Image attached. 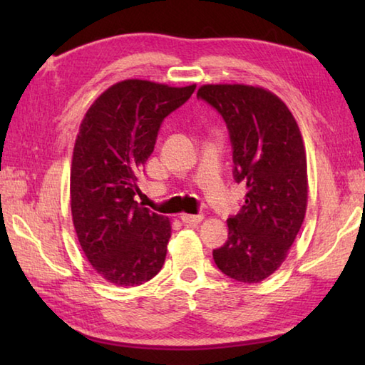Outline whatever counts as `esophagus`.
<instances>
[{
  "label": "esophagus",
  "mask_w": 365,
  "mask_h": 365,
  "mask_svg": "<svg viewBox=\"0 0 365 365\" xmlns=\"http://www.w3.org/2000/svg\"><path fill=\"white\" fill-rule=\"evenodd\" d=\"M180 220L185 222V224H199L200 221L204 220V215H182Z\"/></svg>",
  "instance_id": "1"
}]
</instances>
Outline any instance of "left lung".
Instances as JSON below:
<instances>
[{
  "instance_id": "left-lung-1",
  "label": "left lung",
  "mask_w": 365,
  "mask_h": 365,
  "mask_svg": "<svg viewBox=\"0 0 365 365\" xmlns=\"http://www.w3.org/2000/svg\"><path fill=\"white\" fill-rule=\"evenodd\" d=\"M197 98L226 122L234 180L246 185L213 260L235 281L260 282L281 267L304 221L307 165L298 123L281 98L262 88L205 84Z\"/></svg>"
}]
</instances>
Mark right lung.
Instances as JSON below:
<instances>
[{"mask_svg":"<svg viewBox=\"0 0 365 365\" xmlns=\"http://www.w3.org/2000/svg\"><path fill=\"white\" fill-rule=\"evenodd\" d=\"M195 89L120 81L81 122L71 173L73 226L91 265L114 285H141L165 263L169 220L136 202V182L163 120Z\"/></svg>","mask_w":365,"mask_h":365,"instance_id":"add662e5","label":"right lung"}]
</instances>
